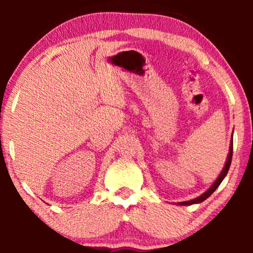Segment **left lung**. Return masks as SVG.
Listing matches in <instances>:
<instances>
[{"instance_id": "8db88e82", "label": "left lung", "mask_w": 253, "mask_h": 253, "mask_svg": "<svg viewBox=\"0 0 253 253\" xmlns=\"http://www.w3.org/2000/svg\"><path fill=\"white\" fill-rule=\"evenodd\" d=\"M232 155H233V133H232V139L231 141H229V150H228V155H227V159H226L225 162V165H223L221 172H220V175L217 176V178L214 181L213 184L211 185L210 188H208L207 190L205 191V193L202 194V195L195 197V199L190 200V201H184V202H178L177 205L179 206H190V205H196V203H201L205 201V200H207L208 197H210L211 194L214 193L217 189V187H219L220 184H221V182L223 181V178H225L226 175H227L228 172V169L229 167H231V162H232Z\"/></svg>"}]
</instances>
